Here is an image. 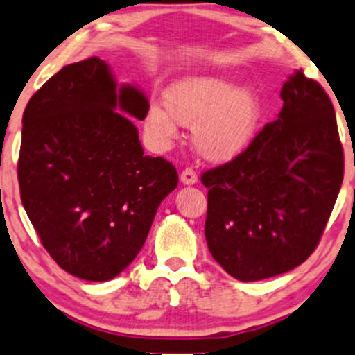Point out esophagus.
I'll return each mask as SVG.
<instances>
[{
  "label": "esophagus",
  "mask_w": 355,
  "mask_h": 355,
  "mask_svg": "<svg viewBox=\"0 0 355 355\" xmlns=\"http://www.w3.org/2000/svg\"><path fill=\"white\" fill-rule=\"evenodd\" d=\"M180 180H182V184H185V185H193L198 180L197 171L193 168H190V166H187V168L182 170Z\"/></svg>",
  "instance_id": "esophagus-1"
}]
</instances>
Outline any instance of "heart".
I'll return each instance as SVG.
<instances>
[{
  "instance_id": "b5f03b06",
  "label": "heart",
  "mask_w": 355,
  "mask_h": 355,
  "mask_svg": "<svg viewBox=\"0 0 355 355\" xmlns=\"http://www.w3.org/2000/svg\"><path fill=\"white\" fill-rule=\"evenodd\" d=\"M165 107L148 109L146 128L159 141L178 133V123L193 124L197 151L210 162H227L243 153L258 131L259 97L236 79L198 76L175 83L165 92Z\"/></svg>"
}]
</instances>
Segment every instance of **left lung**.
I'll use <instances>...</instances> for the list:
<instances>
[{
  "mask_svg": "<svg viewBox=\"0 0 355 355\" xmlns=\"http://www.w3.org/2000/svg\"><path fill=\"white\" fill-rule=\"evenodd\" d=\"M283 107L231 162L202 173L205 239L241 282L282 275L315 251L344 178L336 111L317 80L297 70Z\"/></svg>",
  "mask_w": 355,
  "mask_h": 355,
  "instance_id": "left-lung-1",
  "label": "left lung"
}]
</instances>
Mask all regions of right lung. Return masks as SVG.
Returning a JSON list of instances; mask_svg holds the SVG:
<instances>
[{
    "instance_id": "add662e5",
    "label": "right lung",
    "mask_w": 355,
    "mask_h": 355,
    "mask_svg": "<svg viewBox=\"0 0 355 355\" xmlns=\"http://www.w3.org/2000/svg\"><path fill=\"white\" fill-rule=\"evenodd\" d=\"M116 107L145 119L150 104L91 57L58 70L23 112L21 204L52 259L87 282L112 279L138 256L178 184L175 166L143 153L133 121Z\"/></svg>"
}]
</instances>
